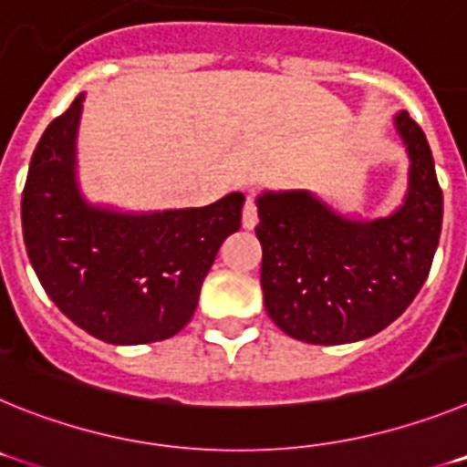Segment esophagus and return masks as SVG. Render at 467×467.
I'll use <instances>...</instances> for the list:
<instances>
[{
    "label": "esophagus",
    "mask_w": 467,
    "mask_h": 467,
    "mask_svg": "<svg viewBox=\"0 0 467 467\" xmlns=\"http://www.w3.org/2000/svg\"><path fill=\"white\" fill-rule=\"evenodd\" d=\"M257 224V203H254V196H247L245 208H243V229H254Z\"/></svg>",
    "instance_id": "esophagus-1"
}]
</instances>
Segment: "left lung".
Returning a JSON list of instances; mask_svg holds the SVG:
<instances>
[{
	"instance_id": "obj_1",
	"label": "left lung",
	"mask_w": 467,
	"mask_h": 467,
	"mask_svg": "<svg viewBox=\"0 0 467 467\" xmlns=\"http://www.w3.org/2000/svg\"><path fill=\"white\" fill-rule=\"evenodd\" d=\"M410 192L390 217L353 222L308 192L257 198L262 292L269 317L295 339L334 346L381 332L426 283L442 231V189L426 133L400 111Z\"/></svg>"
}]
</instances>
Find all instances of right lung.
I'll return each mask as SVG.
<instances>
[{"label": "right lung", "mask_w": 467, "mask_h": 467, "mask_svg": "<svg viewBox=\"0 0 467 467\" xmlns=\"http://www.w3.org/2000/svg\"><path fill=\"white\" fill-rule=\"evenodd\" d=\"M84 95L53 119L23 189V238L41 287L65 316L107 344L171 339L192 320L243 193L205 208L119 214L90 208L74 177Z\"/></svg>", "instance_id": "add662e5"}]
</instances>
